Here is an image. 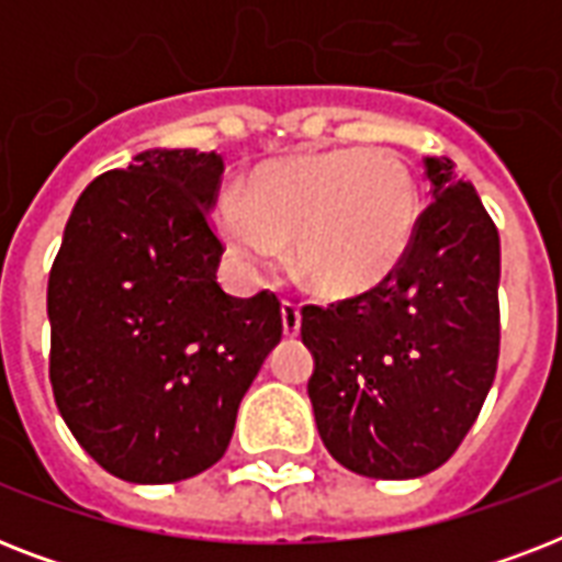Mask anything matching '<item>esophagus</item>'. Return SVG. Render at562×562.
<instances>
[{
	"mask_svg": "<svg viewBox=\"0 0 562 562\" xmlns=\"http://www.w3.org/2000/svg\"><path fill=\"white\" fill-rule=\"evenodd\" d=\"M282 333L289 338L300 333V306L294 300H282Z\"/></svg>",
	"mask_w": 562,
	"mask_h": 562,
	"instance_id": "esophagus-1",
	"label": "esophagus"
}]
</instances>
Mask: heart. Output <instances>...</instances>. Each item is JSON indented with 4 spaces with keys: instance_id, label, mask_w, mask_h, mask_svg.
Here are the masks:
<instances>
[{
    "instance_id": "1",
    "label": "heart",
    "mask_w": 562,
    "mask_h": 562,
    "mask_svg": "<svg viewBox=\"0 0 562 562\" xmlns=\"http://www.w3.org/2000/svg\"><path fill=\"white\" fill-rule=\"evenodd\" d=\"M419 224L408 162L384 148H338L265 162L241 201L218 206V233L247 271H271L294 241L303 280L361 294L391 277Z\"/></svg>"
}]
</instances>
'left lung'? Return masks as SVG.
I'll list each match as a JSON object with an SVG mask.
<instances>
[{"instance_id":"left-lung-1","label":"left lung","mask_w":562,"mask_h":562,"mask_svg":"<svg viewBox=\"0 0 562 562\" xmlns=\"http://www.w3.org/2000/svg\"><path fill=\"white\" fill-rule=\"evenodd\" d=\"M426 178L435 201L400 268L364 294L300 308L321 440L368 479L443 467L496 379L498 229L449 157H426Z\"/></svg>"}]
</instances>
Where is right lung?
<instances>
[{"label":"right lung","instance_id":"right-lung-1","mask_svg":"<svg viewBox=\"0 0 562 562\" xmlns=\"http://www.w3.org/2000/svg\"><path fill=\"white\" fill-rule=\"evenodd\" d=\"M224 160L154 148L104 171L66 221L48 273V379L92 461L175 484L224 458L241 396L282 338L271 291L215 282L210 224Z\"/></svg>","mask_w":562,"mask_h":562}]
</instances>
